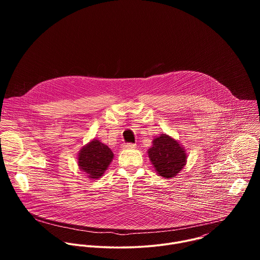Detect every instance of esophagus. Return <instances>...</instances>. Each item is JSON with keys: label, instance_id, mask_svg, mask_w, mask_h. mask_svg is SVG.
I'll list each match as a JSON object with an SVG mask.
<instances>
[{"label": "esophagus", "instance_id": "obj_1", "mask_svg": "<svg viewBox=\"0 0 260 260\" xmlns=\"http://www.w3.org/2000/svg\"><path fill=\"white\" fill-rule=\"evenodd\" d=\"M121 148L122 149H134V148H136V145L132 143H126V144H122Z\"/></svg>", "mask_w": 260, "mask_h": 260}]
</instances>
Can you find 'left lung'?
Returning <instances> with one entry per match:
<instances>
[{"mask_svg": "<svg viewBox=\"0 0 260 260\" xmlns=\"http://www.w3.org/2000/svg\"><path fill=\"white\" fill-rule=\"evenodd\" d=\"M147 152L156 173L166 179L175 178L187 161V154L182 145L166 134L154 138Z\"/></svg>", "mask_w": 260, "mask_h": 260, "instance_id": "8db88e82", "label": "left lung"}]
</instances>
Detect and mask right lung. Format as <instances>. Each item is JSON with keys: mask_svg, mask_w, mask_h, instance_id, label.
Returning <instances> with one entry per match:
<instances>
[{"mask_svg": "<svg viewBox=\"0 0 260 260\" xmlns=\"http://www.w3.org/2000/svg\"><path fill=\"white\" fill-rule=\"evenodd\" d=\"M113 152L96 139L91 140L81 148L78 153L79 169L90 179H99L113 160Z\"/></svg>", "mask_w": 260, "mask_h": 260, "instance_id": "right-lung-1", "label": "right lung"}]
</instances>
